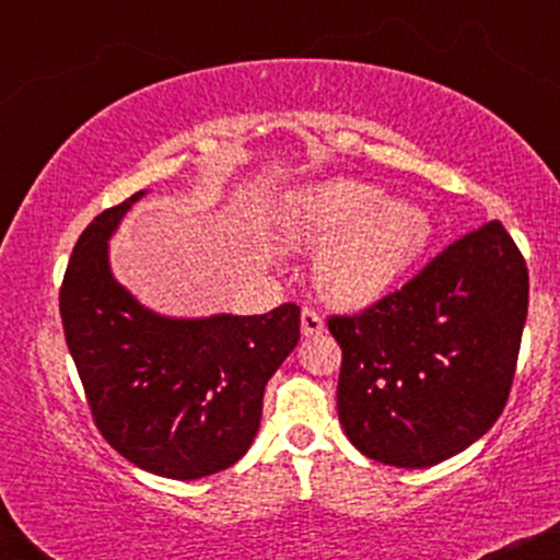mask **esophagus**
<instances>
[{
    "instance_id": "34e87169",
    "label": "esophagus",
    "mask_w": 560,
    "mask_h": 560,
    "mask_svg": "<svg viewBox=\"0 0 560 560\" xmlns=\"http://www.w3.org/2000/svg\"><path fill=\"white\" fill-rule=\"evenodd\" d=\"M300 326L305 337H316V334L324 331V318H320V313L313 311V307H305L300 316Z\"/></svg>"
}]
</instances>
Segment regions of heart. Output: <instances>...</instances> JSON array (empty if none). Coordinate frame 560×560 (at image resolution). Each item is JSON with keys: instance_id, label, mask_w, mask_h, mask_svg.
<instances>
[{"instance_id": "1", "label": "heart", "mask_w": 560, "mask_h": 560, "mask_svg": "<svg viewBox=\"0 0 560 560\" xmlns=\"http://www.w3.org/2000/svg\"><path fill=\"white\" fill-rule=\"evenodd\" d=\"M279 240L294 249L324 246L318 289L337 305L361 307L384 298L427 255L434 223L419 205L387 199L382 186L326 178L284 197Z\"/></svg>"}]
</instances>
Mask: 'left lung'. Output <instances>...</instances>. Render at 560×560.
Segmentation results:
<instances>
[{
	"label": "left lung",
	"mask_w": 560,
	"mask_h": 560,
	"mask_svg": "<svg viewBox=\"0 0 560 560\" xmlns=\"http://www.w3.org/2000/svg\"><path fill=\"white\" fill-rule=\"evenodd\" d=\"M529 305V271L500 221L460 236L402 289L331 316L337 410L365 458L429 468L503 413Z\"/></svg>",
	"instance_id": "1"
}]
</instances>
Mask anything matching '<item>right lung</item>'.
<instances>
[{
    "instance_id": "obj_1",
    "label": "right lung",
    "mask_w": 560,
    "mask_h": 560,
    "mask_svg": "<svg viewBox=\"0 0 560 560\" xmlns=\"http://www.w3.org/2000/svg\"><path fill=\"white\" fill-rule=\"evenodd\" d=\"M141 195L83 229L60 287L62 329L110 447L158 477L202 479L253 445L268 378L300 339V307L210 318L147 311L115 281L107 258V240Z\"/></svg>"
}]
</instances>
